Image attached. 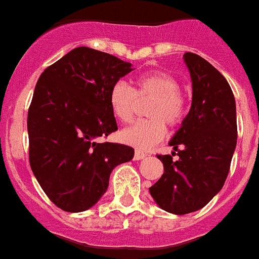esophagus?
Returning a JSON list of instances; mask_svg holds the SVG:
<instances>
[{"label":"esophagus","instance_id":"1","mask_svg":"<svg viewBox=\"0 0 259 259\" xmlns=\"http://www.w3.org/2000/svg\"><path fill=\"white\" fill-rule=\"evenodd\" d=\"M146 155H147V154L143 153L142 150L137 149L136 153H134V159H136V160H141V159H143V158H146Z\"/></svg>","mask_w":259,"mask_h":259}]
</instances>
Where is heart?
I'll use <instances>...</instances> for the list:
<instances>
[{
	"mask_svg": "<svg viewBox=\"0 0 259 259\" xmlns=\"http://www.w3.org/2000/svg\"><path fill=\"white\" fill-rule=\"evenodd\" d=\"M112 113L121 122H130L138 108V101H147L145 116L121 132V140L138 149H149L166 136V123L178 126L186 116V100L180 84L163 71L145 73L136 79L132 88L125 81H117L109 91Z\"/></svg>",
	"mask_w": 259,
	"mask_h": 259,
	"instance_id": "heart-1",
	"label": "heart"
}]
</instances>
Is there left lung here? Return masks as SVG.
I'll return each instance as SVG.
<instances>
[{"instance_id":"obj_1","label":"left lung","mask_w":259,"mask_h":259,"mask_svg":"<svg viewBox=\"0 0 259 259\" xmlns=\"http://www.w3.org/2000/svg\"><path fill=\"white\" fill-rule=\"evenodd\" d=\"M192 80V104L170 146L172 155H156L164 172L150 193L166 212L201 209L223 188L237 143L236 101L227 79L201 56L186 52Z\"/></svg>"}]
</instances>
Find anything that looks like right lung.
Segmentation results:
<instances>
[{"mask_svg":"<svg viewBox=\"0 0 259 259\" xmlns=\"http://www.w3.org/2000/svg\"><path fill=\"white\" fill-rule=\"evenodd\" d=\"M132 71V63L77 47L39 77L27 114L30 167L60 209L93 207L113 168L133 159V147L97 141L118 129L108 96L113 84Z\"/></svg>","mask_w":259,"mask_h":259,"instance_id":"obj_1","label":"right lung"}]
</instances>
